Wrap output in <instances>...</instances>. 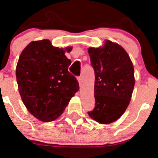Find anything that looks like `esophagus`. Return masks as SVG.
<instances>
[{"instance_id": "1", "label": "esophagus", "mask_w": 158, "mask_h": 158, "mask_svg": "<svg viewBox=\"0 0 158 158\" xmlns=\"http://www.w3.org/2000/svg\"><path fill=\"white\" fill-rule=\"evenodd\" d=\"M77 80H78V81H79V85H81V81H82V78H81V77H77Z\"/></svg>"}]
</instances>
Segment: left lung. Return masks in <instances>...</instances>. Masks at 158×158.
<instances>
[{
  "label": "left lung",
  "instance_id": "obj_1",
  "mask_svg": "<svg viewBox=\"0 0 158 158\" xmlns=\"http://www.w3.org/2000/svg\"><path fill=\"white\" fill-rule=\"evenodd\" d=\"M94 71L95 107L89 117L102 124L119 118L129 106L134 90V66L129 55L110 40L101 48L88 49Z\"/></svg>",
  "mask_w": 158,
  "mask_h": 158
}]
</instances>
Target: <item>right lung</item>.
<instances>
[{"label":"right lung","mask_w":158,"mask_h":158,"mask_svg":"<svg viewBox=\"0 0 158 158\" xmlns=\"http://www.w3.org/2000/svg\"><path fill=\"white\" fill-rule=\"evenodd\" d=\"M72 47H53L49 40L32 41L24 48L16 66L19 91L29 113L41 121L56 120L79 89L68 69L65 52Z\"/></svg>","instance_id":"1"}]
</instances>
